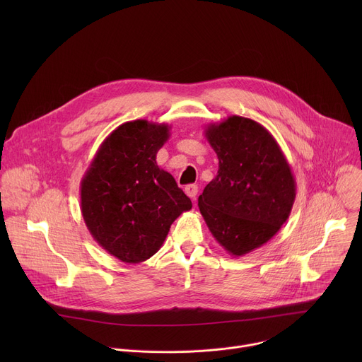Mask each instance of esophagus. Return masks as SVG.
<instances>
[{
    "label": "esophagus",
    "instance_id": "obj_1",
    "mask_svg": "<svg viewBox=\"0 0 362 362\" xmlns=\"http://www.w3.org/2000/svg\"><path fill=\"white\" fill-rule=\"evenodd\" d=\"M185 192H186V194L190 197V199H196V196H197V186L196 185H187L186 187H185Z\"/></svg>",
    "mask_w": 362,
    "mask_h": 362
}]
</instances>
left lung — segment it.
<instances>
[{
	"instance_id": "8db88e82",
	"label": "left lung",
	"mask_w": 362,
	"mask_h": 362,
	"mask_svg": "<svg viewBox=\"0 0 362 362\" xmlns=\"http://www.w3.org/2000/svg\"><path fill=\"white\" fill-rule=\"evenodd\" d=\"M204 137L219 170L199 196V209L218 243L243 256L272 239L289 218L295 177L275 137L252 119L211 123Z\"/></svg>"
}]
</instances>
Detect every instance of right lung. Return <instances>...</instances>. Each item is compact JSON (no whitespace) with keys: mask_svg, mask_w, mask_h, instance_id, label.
<instances>
[{"mask_svg":"<svg viewBox=\"0 0 362 362\" xmlns=\"http://www.w3.org/2000/svg\"><path fill=\"white\" fill-rule=\"evenodd\" d=\"M170 126L147 120L120 124L103 141L80 183L84 223L94 240L124 264L156 253L172 223L192 209L156 154Z\"/></svg>","mask_w":362,"mask_h":362,"instance_id":"1","label":"right lung"}]
</instances>
